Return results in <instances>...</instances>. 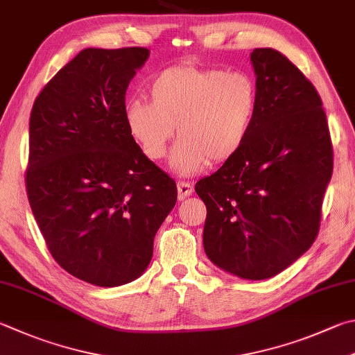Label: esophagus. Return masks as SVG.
<instances>
[{
  "mask_svg": "<svg viewBox=\"0 0 355 355\" xmlns=\"http://www.w3.org/2000/svg\"><path fill=\"white\" fill-rule=\"evenodd\" d=\"M193 193V187L189 182H178V198L179 200L185 199Z\"/></svg>",
  "mask_w": 355,
  "mask_h": 355,
  "instance_id": "obj_1",
  "label": "esophagus"
}]
</instances>
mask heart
<instances>
[{
  "label": "heart",
  "mask_w": 355,
  "mask_h": 355,
  "mask_svg": "<svg viewBox=\"0 0 355 355\" xmlns=\"http://www.w3.org/2000/svg\"><path fill=\"white\" fill-rule=\"evenodd\" d=\"M151 102L131 97L123 105L130 136L150 160L164 159L170 140L171 166L182 176L220 164L243 148L257 112V89L241 72L176 64L148 85Z\"/></svg>",
  "instance_id": "obj_1"
}]
</instances>
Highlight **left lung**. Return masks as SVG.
<instances>
[{"instance_id": "1", "label": "left lung", "mask_w": 355, "mask_h": 355, "mask_svg": "<svg viewBox=\"0 0 355 355\" xmlns=\"http://www.w3.org/2000/svg\"><path fill=\"white\" fill-rule=\"evenodd\" d=\"M257 112L247 140L220 168L196 182L207 207L204 250L243 279H266L309 249L332 176V145L322 98L295 64L253 49Z\"/></svg>"}]
</instances>
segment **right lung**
<instances>
[{
    "instance_id": "obj_1",
    "label": "right lung",
    "mask_w": 355,
    "mask_h": 355,
    "mask_svg": "<svg viewBox=\"0 0 355 355\" xmlns=\"http://www.w3.org/2000/svg\"><path fill=\"white\" fill-rule=\"evenodd\" d=\"M146 48L80 51L35 98L29 204L53 259L78 279L116 287L148 267L176 184L130 136L125 94Z\"/></svg>"
}]
</instances>
